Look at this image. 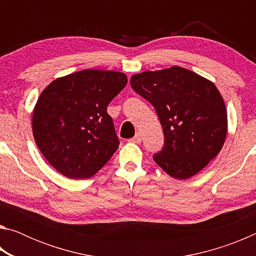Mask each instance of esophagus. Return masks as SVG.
<instances>
[{"instance_id": "obj_1", "label": "esophagus", "mask_w": 256, "mask_h": 256, "mask_svg": "<svg viewBox=\"0 0 256 256\" xmlns=\"http://www.w3.org/2000/svg\"><path fill=\"white\" fill-rule=\"evenodd\" d=\"M130 142H132V144H140V142L142 141V134L141 133H136V136L130 138L128 140Z\"/></svg>"}]
</instances>
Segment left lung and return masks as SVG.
I'll use <instances>...</instances> for the list:
<instances>
[{"label":"left lung","instance_id":"left-lung-1","mask_svg":"<svg viewBox=\"0 0 256 256\" xmlns=\"http://www.w3.org/2000/svg\"><path fill=\"white\" fill-rule=\"evenodd\" d=\"M131 86L157 112L164 146L154 159L168 175L188 180L216 157L226 141L228 120L214 82L172 66L133 74Z\"/></svg>","mask_w":256,"mask_h":256}]
</instances>
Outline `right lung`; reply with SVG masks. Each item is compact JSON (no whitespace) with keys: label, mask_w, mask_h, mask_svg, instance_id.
<instances>
[{"label":"right lung","mask_w":256,"mask_h":256,"mask_svg":"<svg viewBox=\"0 0 256 256\" xmlns=\"http://www.w3.org/2000/svg\"><path fill=\"white\" fill-rule=\"evenodd\" d=\"M122 72L86 68L58 78L32 110V134L40 152L71 180L94 176L118 148L107 106L122 92Z\"/></svg>","instance_id":"obj_1"}]
</instances>
